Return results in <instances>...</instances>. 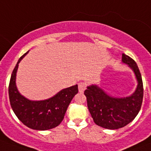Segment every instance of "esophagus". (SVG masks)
I'll return each mask as SVG.
<instances>
[{
  "label": "esophagus",
  "mask_w": 151,
  "mask_h": 151,
  "mask_svg": "<svg viewBox=\"0 0 151 151\" xmlns=\"http://www.w3.org/2000/svg\"><path fill=\"white\" fill-rule=\"evenodd\" d=\"M87 83L86 82H80L78 84V89H79V92H83L87 88Z\"/></svg>",
  "instance_id": "esophagus-1"
}]
</instances>
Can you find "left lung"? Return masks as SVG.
I'll use <instances>...</instances> for the list:
<instances>
[{"mask_svg":"<svg viewBox=\"0 0 151 151\" xmlns=\"http://www.w3.org/2000/svg\"><path fill=\"white\" fill-rule=\"evenodd\" d=\"M122 62L133 70L138 81L136 92L132 96L125 98L109 96L96 85L88 86L84 92L94 122L107 129H117L129 124L138 114L143 103V81L137 64L124 53L122 54Z\"/></svg>","mask_w":151,"mask_h":151,"instance_id":"obj_1","label":"left lung"}]
</instances>
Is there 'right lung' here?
Here are the masks:
<instances>
[{
  "label": "right lung",
  "mask_w": 151,
  "mask_h": 151,
  "mask_svg": "<svg viewBox=\"0 0 151 151\" xmlns=\"http://www.w3.org/2000/svg\"><path fill=\"white\" fill-rule=\"evenodd\" d=\"M28 53L20 57L13 70L8 86L11 106L17 117L29 129L48 130L58 126L63 120L69 104L78 92V85L61 90L55 96L42 101H31L20 95L15 85L19 63Z\"/></svg>",
  "instance_id": "add662e5"
}]
</instances>
